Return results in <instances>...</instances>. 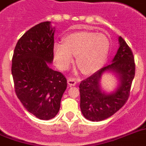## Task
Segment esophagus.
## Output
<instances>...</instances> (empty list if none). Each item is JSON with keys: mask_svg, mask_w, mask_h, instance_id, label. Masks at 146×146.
Listing matches in <instances>:
<instances>
[{"mask_svg": "<svg viewBox=\"0 0 146 146\" xmlns=\"http://www.w3.org/2000/svg\"><path fill=\"white\" fill-rule=\"evenodd\" d=\"M67 83H68V84L70 86H75L76 84V78H73V77H69L68 80H67Z\"/></svg>", "mask_w": 146, "mask_h": 146, "instance_id": "34e87169", "label": "esophagus"}]
</instances>
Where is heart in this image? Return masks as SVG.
Wrapping results in <instances>:
<instances>
[{
  "mask_svg": "<svg viewBox=\"0 0 146 146\" xmlns=\"http://www.w3.org/2000/svg\"><path fill=\"white\" fill-rule=\"evenodd\" d=\"M64 43L53 45V56L56 65L66 70L76 56V65L85 75L97 72L104 65L110 50V41L102 33L78 31L64 37Z\"/></svg>",
  "mask_w": 146,
  "mask_h": 146,
  "instance_id": "b5f03b06",
  "label": "heart"
}]
</instances>
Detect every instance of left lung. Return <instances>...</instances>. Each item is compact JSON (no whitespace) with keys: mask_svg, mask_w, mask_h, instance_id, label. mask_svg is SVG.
Here are the masks:
<instances>
[{"mask_svg":"<svg viewBox=\"0 0 146 146\" xmlns=\"http://www.w3.org/2000/svg\"><path fill=\"white\" fill-rule=\"evenodd\" d=\"M119 47L113 63L81 81L80 109L84 117L93 122L102 121L115 114L125 105L130 94L135 76V64L132 50L124 39L119 37ZM106 71L116 73L120 84L115 92L106 94L100 89L99 80Z\"/></svg>","mask_w":146,"mask_h":146,"instance_id":"left-lung-1","label":"left lung"}]
</instances>
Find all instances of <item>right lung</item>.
<instances>
[{
	"mask_svg": "<svg viewBox=\"0 0 146 146\" xmlns=\"http://www.w3.org/2000/svg\"><path fill=\"white\" fill-rule=\"evenodd\" d=\"M53 29L49 21L33 27L19 39L12 57L17 96L29 113L43 120L58 113L67 86L63 73L49 67L53 60Z\"/></svg>",
	"mask_w": 146,
	"mask_h": 146,
	"instance_id": "obj_1",
	"label": "right lung"
}]
</instances>
